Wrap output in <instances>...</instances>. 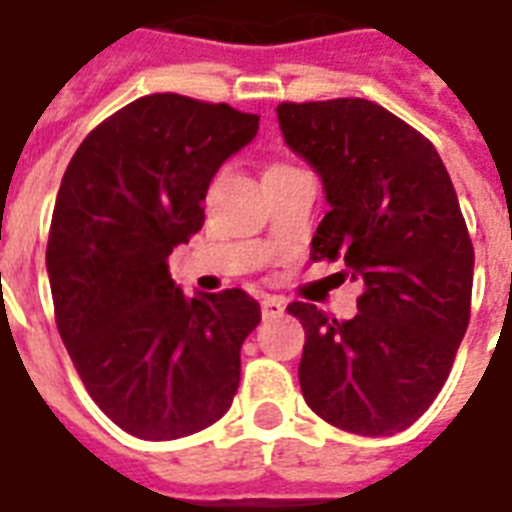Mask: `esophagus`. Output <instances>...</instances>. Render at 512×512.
I'll use <instances>...</instances> for the list:
<instances>
[{
	"instance_id": "1",
	"label": "esophagus",
	"mask_w": 512,
	"mask_h": 512,
	"mask_svg": "<svg viewBox=\"0 0 512 512\" xmlns=\"http://www.w3.org/2000/svg\"><path fill=\"white\" fill-rule=\"evenodd\" d=\"M283 312V299H277V296H264V299H261V315H264V318H280Z\"/></svg>"
}]
</instances>
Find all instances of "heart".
<instances>
[{
	"instance_id": "obj_1",
	"label": "heart",
	"mask_w": 512,
	"mask_h": 512,
	"mask_svg": "<svg viewBox=\"0 0 512 512\" xmlns=\"http://www.w3.org/2000/svg\"><path fill=\"white\" fill-rule=\"evenodd\" d=\"M275 168H285V165H272V168H269V170H275Z\"/></svg>"
}]
</instances>
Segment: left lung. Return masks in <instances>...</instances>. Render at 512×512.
<instances>
[{
	"mask_svg": "<svg viewBox=\"0 0 512 512\" xmlns=\"http://www.w3.org/2000/svg\"><path fill=\"white\" fill-rule=\"evenodd\" d=\"M277 120L331 205L312 261L344 259L363 280L352 320L288 304L304 326V400L347 433H400L441 392L470 323L475 253L449 170L419 130L366 98L285 101Z\"/></svg>",
	"mask_w": 512,
	"mask_h": 512,
	"instance_id": "8db88e82",
	"label": "left lung"
}]
</instances>
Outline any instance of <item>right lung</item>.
<instances>
[{
  "instance_id": "1",
  "label": "right lung",
  "mask_w": 512,
  "mask_h": 512,
  "mask_svg": "<svg viewBox=\"0 0 512 512\" xmlns=\"http://www.w3.org/2000/svg\"><path fill=\"white\" fill-rule=\"evenodd\" d=\"M259 114L178 93L122 106L63 173L47 237L55 323L106 417L144 441L205 430L232 406L259 301L240 288L186 296L168 272L205 221L221 162Z\"/></svg>"
}]
</instances>
